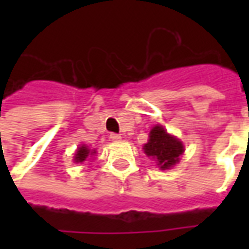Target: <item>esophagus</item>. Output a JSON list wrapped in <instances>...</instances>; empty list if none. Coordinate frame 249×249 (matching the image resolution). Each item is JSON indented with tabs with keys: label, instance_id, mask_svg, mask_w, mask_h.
Wrapping results in <instances>:
<instances>
[{
	"label": "esophagus",
	"instance_id": "obj_1",
	"mask_svg": "<svg viewBox=\"0 0 249 249\" xmlns=\"http://www.w3.org/2000/svg\"><path fill=\"white\" fill-rule=\"evenodd\" d=\"M109 137H110V140H112V141H120V140H121V136L117 135V133H112V135L109 136Z\"/></svg>",
	"mask_w": 249,
	"mask_h": 249
}]
</instances>
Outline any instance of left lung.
Wrapping results in <instances>:
<instances>
[{
  "label": "left lung",
  "instance_id": "8db88e82",
  "mask_svg": "<svg viewBox=\"0 0 249 249\" xmlns=\"http://www.w3.org/2000/svg\"><path fill=\"white\" fill-rule=\"evenodd\" d=\"M142 149L146 156L152 157L162 171L175 167L184 153L183 142L175 136L169 135L161 125L152 128L149 140Z\"/></svg>",
  "mask_w": 249,
  "mask_h": 249
}]
</instances>
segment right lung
Listing matches in <instances>:
<instances>
[{"mask_svg":"<svg viewBox=\"0 0 249 249\" xmlns=\"http://www.w3.org/2000/svg\"><path fill=\"white\" fill-rule=\"evenodd\" d=\"M96 153V151H90L87 145L82 144L81 146H78V149L74 153V162H82L87 160L89 156H93Z\"/></svg>","mask_w":249,"mask_h":249,"instance_id":"1","label":"right lung"}]
</instances>
